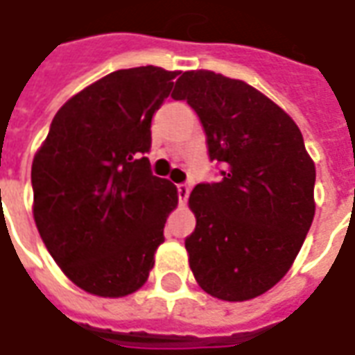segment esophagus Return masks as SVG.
<instances>
[{
	"label": "esophagus",
	"instance_id": "esophagus-1",
	"mask_svg": "<svg viewBox=\"0 0 355 355\" xmlns=\"http://www.w3.org/2000/svg\"><path fill=\"white\" fill-rule=\"evenodd\" d=\"M189 191H191V187L187 184H178V198H180V203H185V201H187Z\"/></svg>",
	"mask_w": 355,
	"mask_h": 355
}]
</instances>
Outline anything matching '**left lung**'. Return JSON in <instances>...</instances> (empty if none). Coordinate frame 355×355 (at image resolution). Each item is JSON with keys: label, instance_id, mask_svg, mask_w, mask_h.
<instances>
[{"label": "left lung", "instance_id": "1", "mask_svg": "<svg viewBox=\"0 0 355 355\" xmlns=\"http://www.w3.org/2000/svg\"><path fill=\"white\" fill-rule=\"evenodd\" d=\"M173 101H187L207 136L219 182L189 196L196 231L189 266L207 294L229 302L261 296L293 266L312 219L316 168L294 120L251 85L187 71Z\"/></svg>", "mask_w": 355, "mask_h": 355}]
</instances>
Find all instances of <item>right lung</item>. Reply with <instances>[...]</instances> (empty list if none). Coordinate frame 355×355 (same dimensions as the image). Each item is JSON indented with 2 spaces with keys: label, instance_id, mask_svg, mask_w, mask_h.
Returning <instances> with one entry per match:
<instances>
[{
  "label": "right lung",
  "instance_id": "1",
  "mask_svg": "<svg viewBox=\"0 0 355 355\" xmlns=\"http://www.w3.org/2000/svg\"><path fill=\"white\" fill-rule=\"evenodd\" d=\"M178 71L122 69L55 114L31 168L33 217L61 270L104 298L138 291L164 243L178 187L150 170L152 116Z\"/></svg>",
  "mask_w": 355,
  "mask_h": 355
}]
</instances>
